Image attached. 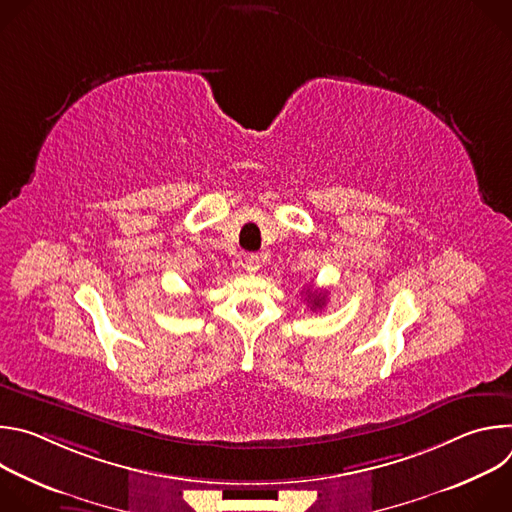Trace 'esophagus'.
Returning a JSON list of instances; mask_svg holds the SVG:
<instances>
[{"instance_id": "34e87169", "label": "esophagus", "mask_w": 512, "mask_h": 512, "mask_svg": "<svg viewBox=\"0 0 512 512\" xmlns=\"http://www.w3.org/2000/svg\"><path fill=\"white\" fill-rule=\"evenodd\" d=\"M259 267H261L259 255H247V257H245V269H247L249 273H255Z\"/></svg>"}]
</instances>
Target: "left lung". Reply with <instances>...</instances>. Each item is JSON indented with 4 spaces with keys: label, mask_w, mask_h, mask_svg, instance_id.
I'll return each mask as SVG.
<instances>
[{
    "label": "left lung",
    "mask_w": 512,
    "mask_h": 512,
    "mask_svg": "<svg viewBox=\"0 0 512 512\" xmlns=\"http://www.w3.org/2000/svg\"><path fill=\"white\" fill-rule=\"evenodd\" d=\"M306 300L312 306V310H320L326 304V291H306Z\"/></svg>",
    "instance_id": "left-lung-1"
}]
</instances>
